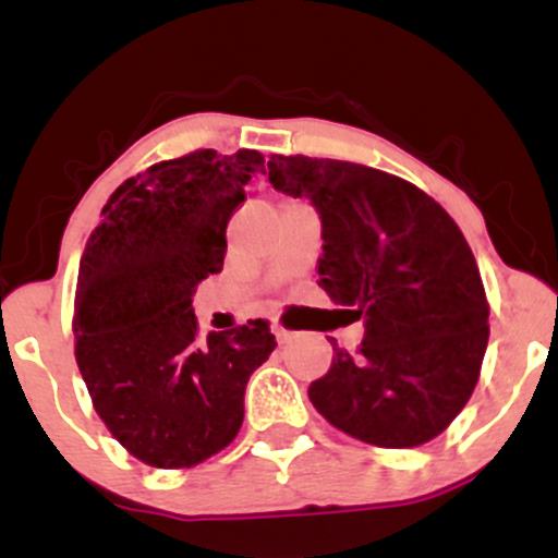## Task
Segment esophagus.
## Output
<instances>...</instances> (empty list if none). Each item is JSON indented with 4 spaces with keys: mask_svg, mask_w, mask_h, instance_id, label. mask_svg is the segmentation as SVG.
<instances>
[{
    "mask_svg": "<svg viewBox=\"0 0 558 558\" xmlns=\"http://www.w3.org/2000/svg\"><path fill=\"white\" fill-rule=\"evenodd\" d=\"M272 336H275V341H278V343H288V341H291V338H293V332L286 330L283 325L272 323Z\"/></svg>",
    "mask_w": 558,
    "mask_h": 558,
    "instance_id": "1",
    "label": "esophagus"
}]
</instances>
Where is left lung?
Returning <instances> with one entry per match:
<instances>
[{
    "label": "left lung",
    "mask_w": 558,
    "mask_h": 558,
    "mask_svg": "<svg viewBox=\"0 0 558 558\" xmlns=\"http://www.w3.org/2000/svg\"><path fill=\"white\" fill-rule=\"evenodd\" d=\"M267 168L275 191L317 209L319 286L364 323L360 354L332 349L312 403L364 444H427L470 401L488 345L470 243L435 198L383 170L301 155Z\"/></svg>",
    "instance_id": "8db88e82"
}]
</instances>
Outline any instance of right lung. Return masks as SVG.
<instances>
[{
	"instance_id": "1",
	"label": "right lung",
	"mask_w": 558,
	"mask_h": 558,
	"mask_svg": "<svg viewBox=\"0 0 558 558\" xmlns=\"http://www.w3.org/2000/svg\"><path fill=\"white\" fill-rule=\"evenodd\" d=\"M257 172L254 149L151 165L114 191L83 248L75 360L99 417L151 466H194L226 448L248 377L275 349L265 319L204 341L191 306L222 270L228 220Z\"/></svg>"
}]
</instances>
